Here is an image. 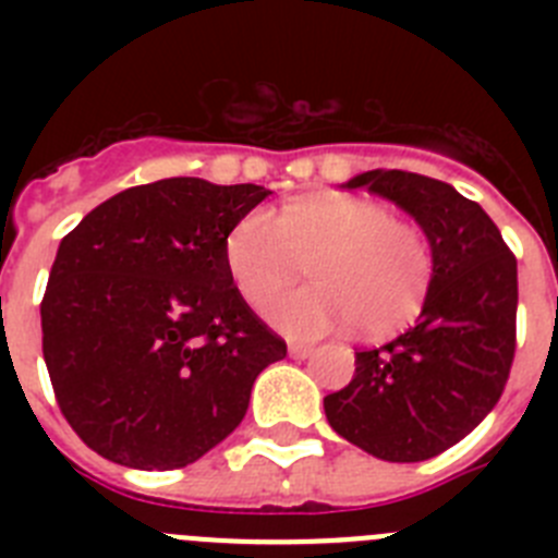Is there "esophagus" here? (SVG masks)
I'll use <instances>...</instances> for the list:
<instances>
[{
	"instance_id": "34e87169",
	"label": "esophagus",
	"mask_w": 558,
	"mask_h": 558,
	"mask_svg": "<svg viewBox=\"0 0 558 558\" xmlns=\"http://www.w3.org/2000/svg\"><path fill=\"white\" fill-rule=\"evenodd\" d=\"M288 352H290V357L304 360V357H310V354H313V347H307V343H290Z\"/></svg>"
}]
</instances>
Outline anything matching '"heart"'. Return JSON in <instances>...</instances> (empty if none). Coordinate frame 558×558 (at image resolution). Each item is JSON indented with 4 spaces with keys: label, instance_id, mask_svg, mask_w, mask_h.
<instances>
[{
    "label": "heart",
    "instance_id": "1",
    "mask_svg": "<svg viewBox=\"0 0 558 558\" xmlns=\"http://www.w3.org/2000/svg\"><path fill=\"white\" fill-rule=\"evenodd\" d=\"M223 259L248 304H263L311 263L316 282L265 304L290 338L357 327L388 338L416 322L433 284V248L416 223L379 201L318 192L270 211H245L226 234Z\"/></svg>",
    "mask_w": 558,
    "mask_h": 558
}]
</instances>
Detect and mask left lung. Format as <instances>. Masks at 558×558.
I'll list each match as a JSON object with an SVG mask.
<instances>
[{
	"instance_id": "1",
	"label": "left lung",
	"mask_w": 558,
	"mask_h": 558,
	"mask_svg": "<svg viewBox=\"0 0 558 558\" xmlns=\"http://www.w3.org/2000/svg\"><path fill=\"white\" fill-rule=\"evenodd\" d=\"M405 209L433 248L416 327L354 352V377L324 397L338 436L393 463L450 450L497 405L517 347V259L475 201L418 172L368 170L347 181Z\"/></svg>"
}]
</instances>
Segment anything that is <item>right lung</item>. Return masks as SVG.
Here are the masks:
<instances>
[{
  "instance_id": "1",
  "label": "right lung",
  "mask_w": 558,
  "mask_h": 558,
  "mask_svg": "<svg viewBox=\"0 0 558 558\" xmlns=\"http://www.w3.org/2000/svg\"><path fill=\"white\" fill-rule=\"evenodd\" d=\"M270 190L161 179L92 209L58 245L44 363L72 430L133 470H179L248 411L288 354L231 282L223 243Z\"/></svg>"
}]
</instances>
